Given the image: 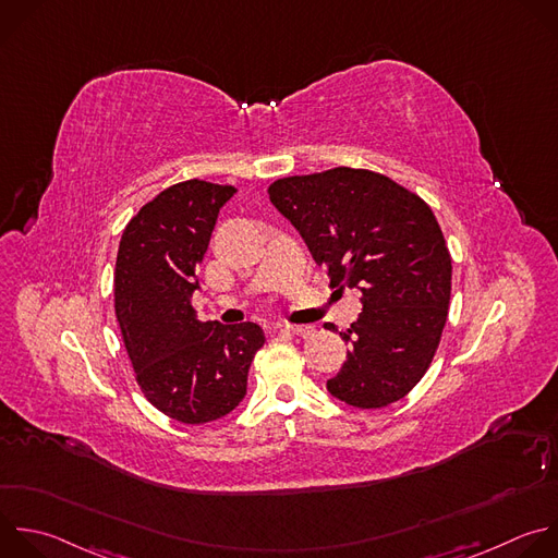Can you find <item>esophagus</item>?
Masks as SVG:
<instances>
[{"instance_id": "esophagus-1", "label": "esophagus", "mask_w": 558, "mask_h": 558, "mask_svg": "<svg viewBox=\"0 0 558 558\" xmlns=\"http://www.w3.org/2000/svg\"><path fill=\"white\" fill-rule=\"evenodd\" d=\"M278 328L291 332V335H298V337H311L315 332L313 326H295V324H280Z\"/></svg>"}]
</instances>
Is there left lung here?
I'll use <instances>...</instances> for the list:
<instances>
[{"mask_svg":"<svg viewBox=\"0 0 558 558\" xmlns=\"http://www.w3.org/2000/svg\"><path fill=\"white\" fill-rule=\"evenodd\" d=\"M267 193L330 287L361 291L328 392L361 410L403 399L427 373L451 300V256L432 208L390 177L348 166L278 179Z\"/></svg>","mask_w":558,"mask_h":558,"instance_id":"obj_1","label":"left lung"}]
</instances>
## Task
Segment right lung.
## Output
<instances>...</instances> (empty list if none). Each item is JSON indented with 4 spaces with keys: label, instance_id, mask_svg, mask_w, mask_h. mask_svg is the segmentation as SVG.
I'll return each mask as SVG.
<instances>
[{
    "label": "right lung",
    "instance_id": "right-lung-1",
    "mask_svg": "<svg viewBox=\"0 0 558 558\" xmlns=\"http://www.w3.org/2000/svg\"><path fill=\"white\" fill-rule=\"evenodd\" d=\"M234 185L189 179L161 191L124 228L116 258V317L137 386L153 408L202 425L247 395L265 332L254 322H199L193 293L219 210Z\"/></svg>",
    "mask_w": 558,
    "mask_h": 558
}]
</instances>
